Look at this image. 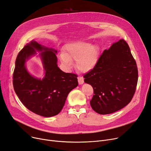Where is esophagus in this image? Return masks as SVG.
<instances>
[{"label":"esophagus","mask_w":151,"mask_h":151,"mask_svg":"<svg viewBox=\"0 0 151 151\" xmlns=\"http://www.w3.org/2000/svg\"><path fill=\"white\" fill-rule=\"evenodd\" d=\"M78 83H79L80 85L83 84L84 83V80L82 77H78Z\"/></svg>","instance_id":"1"}]
</instances>
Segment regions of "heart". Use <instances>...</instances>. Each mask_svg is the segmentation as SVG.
<instances>
[{
	"label": "heart",
	"instance_id": "b5f03b06",
	"mask_svg": "<svg viewBox=\"0 0 151 151\" xmlns=\"http://www.w3.org/2000/svg\"><path fill=\"white\" fill-rule=\"evenodd\" d=\"M100 48L97 44L85 41H76L65 45L60 59L68 70L73 67V60L76 61L77 68L82 72L93 70L99 60Z\"/></svg>",
	"mask_w": 151,
	"mask_h": 151
}]
</instances>
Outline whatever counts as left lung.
Returning a JSON list of instances; mask_svg holds the SVG:
<instances>
[{
	"label": "left lung",
	"mask_w": 151,
	"mask_h": 151,
	"mask_svg": "<svg viewBox=\"0 0 151 151\" xmlns=\"http://www.w3.org/2000/svg\"><path fill=\"white\" fill-rule=\"evenodd\" d=\"M84 78L93 88L90 105L96 112L110 114L125 107L132 99L138 78L128 44L121 39L105 50L94 69Z\"/></svg>",
	"instance_id": "8db88e82"
}]
</instances>
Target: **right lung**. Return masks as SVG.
<instances>
[{"label": "right lung", "instance_id": "1", "mask_svg": "<svg viewBox=\"0 0 151 151\" xmlns=\"http://www.w3.org/2000/svg\"><path fill=\"white\" fill-rule=\"evenodd\" d=\"M57 54V50L32 40L19 52L15 61L13 84L17 95L28 109L44 117L59 114L69 93L78 85L76 75L58 68ZM35 55L44 69L42 78L32 76L26 67L27 62Z\"/></svg>", "mask_w": 151, "mask_h": 151}]
</instances>
